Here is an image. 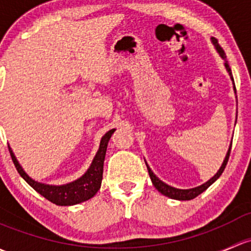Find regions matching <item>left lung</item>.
<instances>
[{"mask_svg":"<svg viewBox=\"0 0 251 251\" xmlns=\"http://www.w3.org/2000/svg\"><path fill=\"white\" fill-rule=\"evenodd\" d=\"M213 43H214V46L216 47V49H218V51L220 52L221 57L223 59H226L225 56V51H224V49L221 48L220 44L218 43V39L216 38H213ZM225 67L226 70L228 71V73H230L232 80H233V77H232V72H231V68L230 66H228L227 62H225ZM234 90H236V86H234ZM232 147V146H231ZM231 147L230 149H228L227 154H226V157L225 160H224L223 162V166L220 167V170L218 171V173L215 174L214 176H213L212 179H209V180L207 181V183H204L203 185L201 186H197V188H194V189H189V190H180V189H176V188H172V186L167 185V184H165L163 181H161L159 178H157L156 176H155L154 173H152V171L150 170L149 166L147 165V168H148V172H149V176H150V179H151L152 181V185L155 186L157 190H159V192H161L162 195H165V196L170 197V199H173V200H180V201H186V200H192L195 199V197L199 196L200 194H202L203 191H205L208 188H209L210 185H212L213 183L216 180V179L219 178V176H221L224 172V170H225L226 165H227V161L230 159V152H231Z\"/></svg>","mask_w":251,"mask_h":251,"instance_id":"obj_1","label":"left lung"}]
</instances>
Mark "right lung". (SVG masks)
<instances>
[{"label": "right lung", "mask_w": 251, "mask_h": 251, "mask_svg": "<svg viewBox=\"0 0 251 251\" xmlns=\"http://www.w3.org/2000/svg\"><path fill=\"white\" fill-rule=\"evenodd\" d=\"M115 130L108 131L107 133L102 137L101 144H100V149L97 151L96 156H95L94 161H92L90 168L88 172L84 174L81 178L78 180L73 181V183L66 184V185L61 186H52V185H44V184L37 183V181L32 180L30 176H27L20 167L18 163L17 159H15L14 154L12 152L9 148L10 156H12L13 162H14L15 168L19 172V174L26 180V183L36 190L38 194L42 196L46 197L50 202L55 203L57 205H72L77 204V203L84 202L86 200H90L96 195L101 188V181L102 176H103V162L105 156V150H107L108 141L112 137L113 132Z\"/></svg>", "instance_id": "obj_1"}]
</instances>
